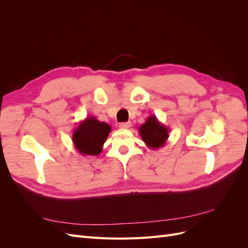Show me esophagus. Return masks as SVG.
<instances>
[{
    "instance_id": "obj_1",
    "label": "esophagus",
    "mask_w": 248,
    "mask_h": 248,
    "mask_svg": "<svg viewBox=\"0 0 248 248\" xmlns=\"http://www.w3.org/2000/svg\"><path fill=\"white\" fill-rule=\"evenodd\" d=\"M120 128L122 129H128L131 126V122H124V123H120Z\"/></svg>"
}]
</instances>
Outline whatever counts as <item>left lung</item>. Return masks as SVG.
Segmentation results:
<instances>
[{
    "label": "left lung",
    "instance_id": "8db88e82",
    "mask_svg": "<svg viewBox=\"0 0 248 248\" xmlns=\"http://www.w3.org/2000/svg\"><path fill=\"white\" fill-rule=\"evenodd\" d=\"M139 133L148 148L156 150L166 145L170 137V129L159 122L155 115H151L140 126Z\"/></svg>",
    "mask_w": 248,
    "mask_h": 248
}]
</instances>
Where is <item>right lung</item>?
<instances>
[{
    "label": "right lung",
    "instance_id": "obj_1",
    "mask_svg": "<svg viewBox=\"0 0 248 248\" xmlns=\"http://www.w3.org/2000/svg\"><path fill=\"white\" fill-rule=\"evenodd\" d=\"M110 130L108 123L100 122L95 117L86 118L73 130V145L82 156H97L101 153Z\"/></svg>",
    "mask_w": 248,
    "mask_h": 248
}]
</instances>
